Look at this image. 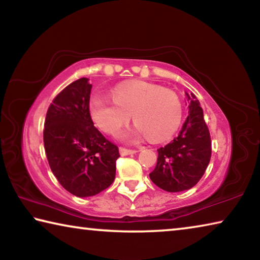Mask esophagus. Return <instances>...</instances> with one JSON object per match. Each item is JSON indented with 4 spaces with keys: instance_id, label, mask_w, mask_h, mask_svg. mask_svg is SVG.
<instances>
[{
    "instance_id": "1",
    "label": "esophagus",
    "mask_w": 260,
    "mask_h": 260,
    "mask_svg": "<svg viewBox=\"0 0 260 260\" xmlns=\"http://www.w3.org/2000/svg\"><path fill=\"white\" fill-rule=\"evenodd\" d=\"M138 151L136 150H129V149H125V148H119V153L121 156H128V155H134Z\"/></svg>"
}]
</instances>
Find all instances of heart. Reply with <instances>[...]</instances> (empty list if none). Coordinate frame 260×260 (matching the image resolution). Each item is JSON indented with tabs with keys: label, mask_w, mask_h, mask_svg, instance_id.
Masks as SVG:
<instances>
[{
	"label": "heart",
	"mask_w": 260,
	"mask_h": 260,
	"mask_svg": "<svg viewBox=\"0 0 260 260\" xmlns=\"http://www.w3.org/2000/svg\"><path fill=\"white\" fill-rule=\"evenodd\" d=\"M113 98L95 96L89 105L95 124L108 134H116L129 121L131 114L136 126L122 133V140L148 136L152 142H161L181 124L182 105L178 95L161 86L144 81L122 83L114 88Z\"/></svg>",
	"instance_id": "heart-1"
}]
</instances>
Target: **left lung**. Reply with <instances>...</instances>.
Listing matches in <instances>:
<instances>
[{
    "label": "left lung",
    "mask_w": 260,
    "mask_h": 260,
    "mask_svg": "<svg viewBox=\"0 0 260 260\" xmlns=\"http://www.w3.org/2000/svg\"><path fill=\"white\" fill-rule=\"evenodd\" d=\"M188 117L172 142L158 149L157 165L149 174L162 190L179 192L192 188L203 177L211 158V138L203 109L192 93H186Z\"/></svg>",
    "instance_id": "8db88e82"
}]
</instances>
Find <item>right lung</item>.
Segmentation results:
<instances>
[{
	"mask_svg": "<svg viewBox=\"0 0 260 260\" xmlns=\"http://www.w3.org/2000/svg\"><path fill=\"white\" fill-rule=\"evenodd\" d=\"M91 85L81 78L64 88L48 109L43 142L58 182L77 197L98 195L116 178L117 146L100 133L89 112Z\"/></svg>",
	"mask_w": 260,
	"mask_h": 260,
	"instance_id": "obj_1",
	"label": "right lung"
}]
</instances>
